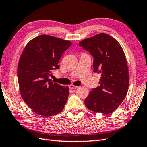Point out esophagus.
Segmentation results:
<instances>
[{"label":"esophagus","mask_w":147,"mask_h":147,"mask_svg":"<svg viewBox=\"0 0 147 147\" xmlns=\"http://www.w3.org/2000/svg\"><path fill=\"white\" fill-rule=\"evenodd\" d=\"M78 87H79V86H75V85H69V88H70V89H73V90L76 89V88H78Z\"/></svg>","instance_id":"esophagus-1"}]
</instances>
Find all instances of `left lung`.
I'll return each instance as SVG.
<instances>
[{
  "label": "left lung",
  "instance_id": "left-lung-1",
  "mask_svg": "<svg viewBox=\"0 0 147 147\" xmlns=\"http://www.w3.org/2000/svg\"><path fill=\"white\" fill-rule=\"evenodd\" d=\"M93 57V71L101 74L100 86L93 88L85 100L89 110L109 114L125 98L129 76L126 58L116 40L100 33L79 43Z\"/></svg>",
  "mask_w": 147,
  "mask_h": 147
}]
</instances>
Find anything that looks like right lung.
<instances>
[{
	"mask_svg": "<svg viewBox=\"0 0 147 147\" xmlns=\"http://www.w3.org/2000/svg\"><path fill=\"white\" fill-rule=\"evenodd\" d=\"M71 42L50 35L36 37L27 43L18 63V78L23 100L36 114L49 117L61 112L66 104L67 86L49 77Z\"/></svg>",
	"mask_w": 147,
	"mask_h": 147,
	"instance_id": "right-lung-1",
	"label": "right lung"
}]
</instances>
